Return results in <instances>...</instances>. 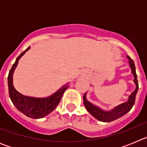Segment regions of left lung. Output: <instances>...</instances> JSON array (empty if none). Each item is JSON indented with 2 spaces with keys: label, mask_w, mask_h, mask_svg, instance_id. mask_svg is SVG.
Segmentation results:
<instances>
[{
  "label": "left lung",
  "mask_w": 147,
  "mask_h": 147,
  "mask_svg": "<svg viewBox=\"0 0 147 147\" xmlns=\"http://www.w3.org/2000/svg\"><path fill=\"white\" fill-rule=\"evenodd\" d=\"M127 59H129V64L132 70V74L134 76V82L136 85V88L135 90L130 94V96L128 98V101L124 103L119 105L117 107H114L113 110H109V111H105L102 110L98 107L93 105V104L88 102L86 98V93L83 96V101H84V105L86 107L87 110L90 113L93 115L95 119L100 121L103 122H110L113 121H115L119 118H121L126 113L129 112L132 109L136 101V96L137 94L138 90V82L137 80V74L136 72V66H135L134 62L129 57V56H127Z\"/></svg>",
  "instance_id": "8db88e82"
}]
</instances>
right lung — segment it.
<instances>
[{
  "instance_id": "add662e5",
  "label": "right lung",
  "mask_w": 147,
  "mask_h": 147,
  "mask_svg": "<svg viewBox=\"0 0 147 147\" xmlns=\"http://www.w3.org/2000/svg\"><path fill=\"white\" fill-rule=\"evenodd\" d=\"M30 46L20 54L16 59L15 62L13 64L8 76V87H9V94L13 105L19 111L32 119H41L51 113L57 107L60 102L62 95L68 88L67 84L62 86L57 91L51 96L46 98H35L30 97L20 93L16 90L13 85V74L18 64V61L22 56L24 55L27 51L29 50Z\"/></svg>"
}]
</instances>
